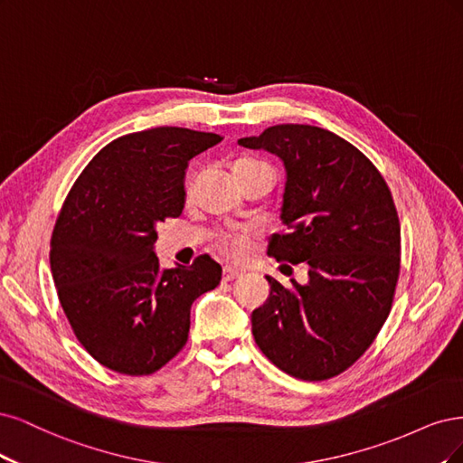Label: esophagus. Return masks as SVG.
Wrapping results in <instances>:
<instances>
[{"label":"esophagus","mask_w":463,"mask_h":463,"mask_svg":"<svg viewBox=\"0 0 463 463\" xmlns=\"http://www.w3.org/2000/svg\"><path fill=\"white\" fill-rule=\"evenodd\" d=\"M238 277H242V273L238 269H232V267H225V269H222V280H236Z\"/></svg>","instance_id":"obj_1"}]
</instances>
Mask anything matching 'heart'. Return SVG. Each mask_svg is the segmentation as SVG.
<instances>
[{"label":"heart","mask_w":463,"mask_h":463,"mask_svg":"<svg viewBox=\"0 0 463 463\" xmlns=\"http://www.w3.org/2000/svg\"><path fill=\"white\" fill-rule=\"evenodd\" d=\"M258 167H265V163L253 157H238L232 163V173L238 178L241 175ZM184 192H186V198H192L194 178H188ZM250 242H251V234L244 229H232V231L219 232L215 236V248L222 253V256L231 260H244L250 251Z\"/></svg>","instance_id":"b5f03b06"}]
</instances>
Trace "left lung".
I'll return each mask as SVG.
<instances>
[{"label": "left lung", "mask_w": 463, "mask_h": 463, "mask_svg": "<svg viewBox=\"0 0 463 463\" xmlns=\"http://www.w3.org/2000/svg\"><path fill=\"white\" fill-rule=\"evenodd\" d=\"M238 144L285 161L287 231L267 253L306 261L309 277L290 287L267 277L271 296L251 313L253 338L288 375L333 379L360 360L392 309L400 219L391 188L355 146L319 127L275 125Z\"/></svg>", "instance_id": "8db88e82"}]
</instances>
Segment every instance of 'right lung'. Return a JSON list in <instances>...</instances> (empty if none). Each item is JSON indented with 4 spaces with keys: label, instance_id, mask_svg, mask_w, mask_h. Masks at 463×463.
I'll return each mask as SVG.
<instances>
[{
    "label": "right lung",
    "instance_id": "add662e5",
    "mask_svg": "<svg viewBox=\"0 0 463 463\" xmlns=\"http://www.w3.org/2000/svg\"><path fill=\"white\" fill-rule=\"evenodd\" d=\"M219 134L157 127L118 137L74 181L55 221L50 265L74 336L96 362L123 375H152L181 352L190 306L221 280L198 256L165 269L157 225L184 207L188 161Z\"/></svg>",
    "mask_w": 463,
    "mask_h": 463
}]
</instances>
